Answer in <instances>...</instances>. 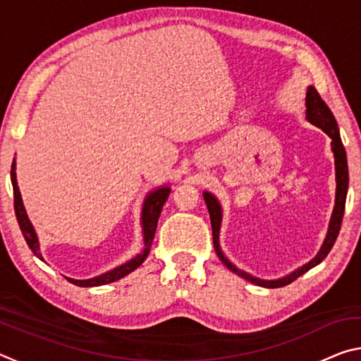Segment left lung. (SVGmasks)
<instances>
[{
	"instance_id": "left-lung-1",
	"label": "left lung",
	"mask_w": 361,
	"mask_h": 361,
	"mask_svg": "<svg viewBox=\"0 0 361 361\" xmlns=\"http://www.w3.org/2000/svg\"><path fill=\"white\" fill-rule=\"evenodd\" d=\"M305 118L310 122L322 129L326 135L331 138V149L334 152V166H336V200H334V210L331 215V221H329V228H328V234L326 239L323 242V245L320 248V252L317 253L314 259H310L307 264H304L302 267L296 269L295 272H291L290 276H285L282 279L277 280H261L258 277L250 276V274L240 271L237 269L232 262L226 258L224 253L219 248V228H221V219H223V212H221V205H219L218 199L213 195L212 192H204V200L207 204V209H209L210 213V221H212V231H213V247H215V252L218 255V258L221 259L223 264L232 271L237 276H240L242 279L248 280L255 285L264 286V288H279V286H285L302 276L309 271V269L315 267L317 264L326 258V255L329 253V250L333 248L336 239H338V234L341 231V223H342V216H344V209H345V197H347V188H349V167H347V156H345V149L344 145H342V140L339 135V129H338V122H336L334 116L331 113V109L326 106V103L322 100V97L317 92V89L309 85L307 87V94H305Z\"/></svg>"
}]
</instances>
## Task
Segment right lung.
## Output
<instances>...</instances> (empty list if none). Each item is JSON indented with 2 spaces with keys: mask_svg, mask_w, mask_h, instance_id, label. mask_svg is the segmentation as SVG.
<instances>
[{
  "mask_svg": "<svg viewBox=\"0 0 361 361\" xmlns=\"http://www.w3.org/2000/svg\"><path fill=\"white\" fill-rule=\"evenodd\" d=\"M11 181H12V189H14V210H16V216H17V223L20 226V231L25 240L28 243L30 250H32L35 256H38L41 261L42 256L39 253V242H38V235H36L33 224L30 223L28 215L25 212V207H23L22 202V195L19 191V186H17V178H16V161L12 162V169H11ZM170 194V188L169 186H162L157 188L154 191H151L148 195H146L145 202H143V210H142V228H143V240H145V250L142 253H138L135 258H132L130 261L124 262L118 267L111 269L102 276H97L92 279H85V280H75L66 277L68 282L78 286H100V285H106L116 282L122 277H126L127 274H130L132 271H135L137 267L142 266V262L146 259V256L149 255V250L152 245V239H154L156 234V228H157V219L161 216L162 207L166 204V200Z\"/></svg>",
  "mask_w": 361,
  "mask_h": 361,
  "instance_id": "1",
  "label": "right lung"
}]
</instances>
